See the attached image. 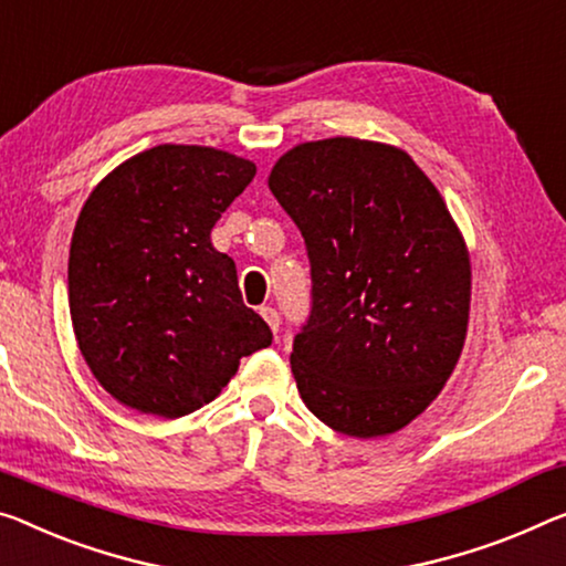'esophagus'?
Masks as SVG:
<instances>
[{"label":"esophagus","instance_id":"obj_1","mask_svg":"<svg viewBox=\"0 0 566 566\" xmlns=\"http://www.w3.org/2000/svg\"><path fill=\"white\" fill-rule=\"evenodd\" d=\"M260 316L265 318V324L271 326V332L277 334V328H281V316H277V311L273 306H263L260 308Z\"/></svg>","mask_w":566,"mask_h":566}]
</instances>
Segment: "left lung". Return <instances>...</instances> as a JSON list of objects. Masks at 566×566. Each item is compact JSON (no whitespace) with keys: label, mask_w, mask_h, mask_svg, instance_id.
I'll list each match as a JSON object with an SVG mask.
<instances>
[{"label":"left lung","mask_w":566,"mask_h":566,"mask_svg":"<svg viewBox=\"0 0 566 566\" xmlns=\"http://www.w3.org/2000/svg\"><path fill=\"white\" fill-rule=\"evenodd\" d=\"M268 187L306 240L311 316L291 369L308 410L352 438L410 424L463 354L471 253L412 156L354 136L293 146Z\"/></svg>","instance_id":"8db88e82"}]
</instances>
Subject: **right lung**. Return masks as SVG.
Returning a JSON list of instances; mask_svg holds the SVG:
<instances>
[{"mask_svg": "<svg viewBox=\"0 0 566 566\" xmlns=\"http://www.w3.org/2000/svg\"><path fill=\"white\" fill-rule=\"evenodd\" d=\"M255 164L159 144L106 174L77 214L67 301L85 364L128 410L185 417L212 402L273 334L242 303L238 268L210 232Z\"/></svg>", "mask_w": 566, "mask_h": 566, "instance_id": "obj_1", "label": "right lung"}]
</instances>
